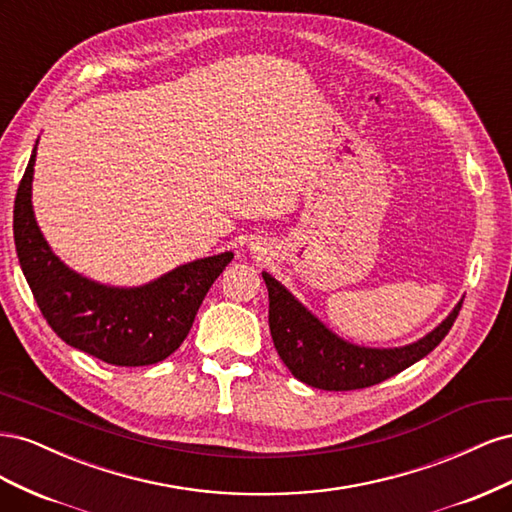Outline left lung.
<instances>
[{"label": "left lung", "instance_id": "left-lung-1", "mask_svg": "<svg viewBox=\"0 0 512 512\" xmlns=\"http://www.w3.org/2000/svg\"><path fill=\"white\" fill-rule=\"evenodd\" d=\"M262 280L269 290V329L277 354L294 378L322 391L365 389L421 361L451 331L463 303L414 344L367 348L333 333L271 273L262 271Z\"/></svg>", "mask_w": 512, "mask_h": 512}]
</instances>
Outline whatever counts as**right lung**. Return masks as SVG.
Wrapping results in <instances>:
<instances>
[{
  "label": "right lung",
  "instance_id": "obj_1",
  "mask_svg": "<svg viewBox=\"0 0 512 512\" xmlns=\"http://www.w3.org/2000/svg\"><path fill=\"white\" fill-rule=\"evenodd\" d=\"M36 147L14 198V245L25 280L49 327L96 359L141 367L164 361L188 337L205 294L232 252L185 262L143 286H108L55 256L36 222L32 181Z\"/></svg>",
  "mask_w": 512,
  "mask_h": 512
}]
</instances>
